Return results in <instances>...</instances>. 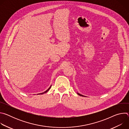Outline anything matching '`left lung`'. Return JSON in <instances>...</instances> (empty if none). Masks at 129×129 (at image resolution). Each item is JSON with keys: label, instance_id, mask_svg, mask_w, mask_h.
Returning <instances> with one entry per match:
<instances>
[{"label": "left lung", "instance_id": "8db88e82", "mask_svg": "<svg viewBox=\"0 0 129 129\" xmlns=\"http://www.w3.org/2000/svg\"><path fill=\"white\" fill-rule=\"evenodd\" d=\"M78 94L79 95H80V96H84V95H82V94H79V93H78Z\"/></svg>", "mask_w": 129, "mask_h": 129}]
</instances>
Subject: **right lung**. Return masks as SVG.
<instances>
[{
    "instance_id": "add662e5",
    "label": "right lung",
    "mask_w": 129,
    "mask_h": 129,
    "mask_svg": "<svg viewBox=\"0 0 129 129\" xmlns=\"http://www.w3.org/2000/svg\"><path fill=\"white\" fill-rule=\"evenodd\" d=\"M51 86H50V87H49V88H48V89H47V90L46 91L44 92H43V93H39V94H43V93H46V92H47V91H48V90L50 89V88Z\"/></svg>"
}]
</instances>
